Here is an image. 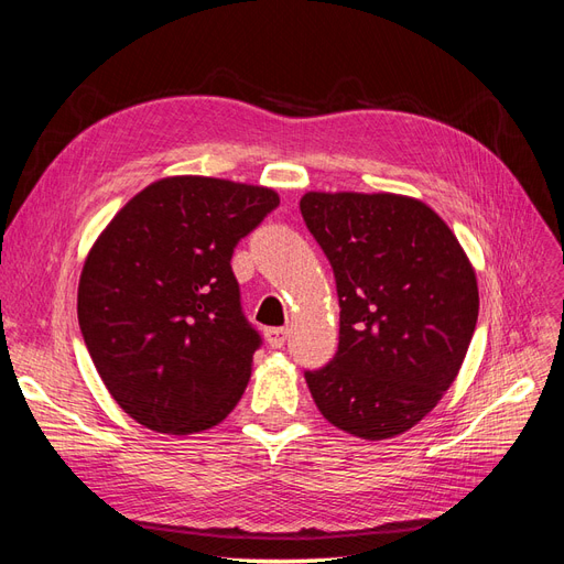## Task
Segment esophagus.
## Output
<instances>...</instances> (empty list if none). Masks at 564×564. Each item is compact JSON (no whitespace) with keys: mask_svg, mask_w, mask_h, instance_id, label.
Here are the masks:
<instances>
[{"mask_svg":"<svg viewBox=\"0 0 564 564\" xmlns=\"http://www.w3.org/2000/svg\"><path fill=\"white\" fill-rule=\"evenodd\" d=\"M286 336H289V329H284V327L265 329V340L272 348H282L286 344Z\"/></svg>","mask_w":564,"mask_h":564,"instance_id":"esophagus-1","label":"esophagus"}]
</instances>
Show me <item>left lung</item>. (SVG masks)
Returning a JSON list of instances; mask_svg holds the SVG:
<instances>
[{
    "mask_svg": "<svg viewBox=\"0 0 564 564\" xmlns=\"http://www.w3.org/2000/svg\"><path fill=\"white\" fill-rule=\"evenodd\" d=\"M301 216L338 294V350L305 371L322 416L365 440L416 425L464 362L480 296L473 265L431 207L402 195L308 193Z\"/></svg>",
    "mask_w": 564,
    "mask_h": 564,
    "instance_id": "obj_1",
    "label": "left lung"
}]
</instances>
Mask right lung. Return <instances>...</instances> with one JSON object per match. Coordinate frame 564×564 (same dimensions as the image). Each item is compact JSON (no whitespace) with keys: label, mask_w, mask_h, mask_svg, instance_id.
Listing matches in <instances>:
<instances>
[{"label":"right lung","mask_w":564,"mask_h":564,"mask_svg":"<svg viewBox=\"0 0 564 564\" xmlns=\"http://www.w3.org/2000/svg\"><path fill=\"white\" fill-rule=\"evenodd\" d=\"M278 204L259 185L164 178L129 199L89 251L77 294L84 344L145 429L199 433L240 402L263 338L230 261Z\"/></svg>","instance_id":"obj_1"}]
</instances>
